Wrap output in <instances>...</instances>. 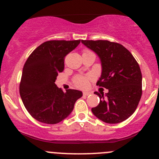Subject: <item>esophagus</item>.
<instances>
[{
	"mask_svg": "<svg viewBox=\"0 0 159 159\" xmlns=\"http://www.w3.org/2000/svg\"><path fill=\"white\" fill-rule=\"evenodd\" d=\"M90 94V92H83V96H87Z\"/></svg>",
	"mask_w": 159,
	"mask_h": 159,
	"instance_id": "obj_1",
	"label": "esophagus"
}]
</instances>
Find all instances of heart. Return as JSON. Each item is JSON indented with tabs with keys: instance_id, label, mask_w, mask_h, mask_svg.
<instances>
[{
	"instance_id": "1",
	"label": "heart",
	"mask_w": 159,
	"mask_h": 159,
	"mask_svg": "<svg viewBox=\"0 0 159 159\" xmlns=\"http://www.w3.org/2000/svg\"><path fill=\"white\" fill-rule=\"evenodd\" d=\"M87 52H90V51L84 50V51L83 54L84 53H87ZM93 79V76L91 75H86V76L78 75L74 78L73 82L76 87H79V88H86V87H88L89 81Z\"/></svg>"
}]
</instances>
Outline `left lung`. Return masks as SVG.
I'll list each match as a JSON object with an SVG mask.
<instances>
[{
    "instance_id": "8db88e82",
    "label": "left lung",
    "mask_w": 159,
    "mask_h": 159,
    "mask_svg": "<svg viewBox=\"0 0 159 159\" xmlns=\"http://www.w3.org/2000/svg\"><path fill=\"white\" fill-rule=\"evenodd\" d=\"M81 43L99 57L102 71L96 84L108 90L105 95L94 93L100 102L92 108L93 114L105 123H121L132 116L141 98L139 65L131 52L117 43L107 40H81Z\"/></svg>"
}]
</instances>
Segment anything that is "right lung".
Masks as SVG:
<instances>
[{
    "label": "right lung",
    "mask_w": 159,
    "mask_h": 159,
    "mask_svg": "<svg viewBox=\"0 0 159 159\" xmlns=\"http://www.w3.org/2000/svg\"><path fill=\"white\" fill-rule=\"evenodd\" d=\"M81 40H50L38 46L23 67L19 93L25 108L34 119L46 124L61 122L71 114L81 91L63 92L54 84L64 69L65 57Z\"/></svg>",
    "instance_id": "right-lung-1"
}]
</instances>
